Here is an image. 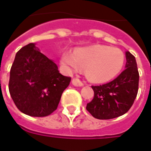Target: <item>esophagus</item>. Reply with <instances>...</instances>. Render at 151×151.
I'll return each mask as SVG.
<instances>
[{"label": "esophagus", "instance_id": "34e87169", "mask_svg": "<svg viewBox=\"0 0 151 151\" xmlns=\"http://www.w3.org/2000/svg\"><path fill=\"white\" fill-rule=\"evenodd\" d=\"M72 84L75 86H83V83L78 78H76L72 79Z\"/></svg>", "mask_w": 151, "mask_h": 151}]
</instances>
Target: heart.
<instances>
[{
    "label": "heart",
    "instance_id": "obj_1",
    "mask_svg": "<svg viewBox=\"0 0 151 151\" xmlns=\"http://www.w3.org/2000/svg\"><path fill=\"white\" fill-rule=\"evenodd\" d=\"M61 62L69 70L86 68L87 78L102 83L112 80L121 72L125 56L119 49L97 45L78 49L73 53L65 51L61 54Z\"/></svg>",
    "mask_w": 151,
    "mask_h": 151
}]
</instances>
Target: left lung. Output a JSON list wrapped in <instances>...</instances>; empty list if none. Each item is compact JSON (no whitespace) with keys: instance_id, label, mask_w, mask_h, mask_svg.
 <instances>
[{"instance_id":"8db88e82","label":"left lung","mask_w":151,"mask_h":151,"mask_svg":"<svg viewBox=\"0 0 151 151\" xmlns=\"http://www.w3.org/2000/svg\"><path fill=\"white\" fill-rule=\"evenodd\" d=\"M126 69L106 84L92 86L94 97L86 110L98 119H111L123 115L132 106L138 90V73L134 56L126 52Z\"/></svg>"}]
</instances>
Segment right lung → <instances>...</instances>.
<instances>
[{"label":"right lung","instance_id":"right-lung-1","mask_svg":"<svg viewBox=\"0 0 151 151\" xmlns=\"http://www.w3.org/2000/svg\"><path fill=\"white\" fill-rule=\"evenodd\" d=\"M70 80L59 73L58 65L34 43H29L17 53L9 90L20 111L32 117H45L57 110Z\"/></svg>","mask_w":151,"mask_h":151}]
</instances>
